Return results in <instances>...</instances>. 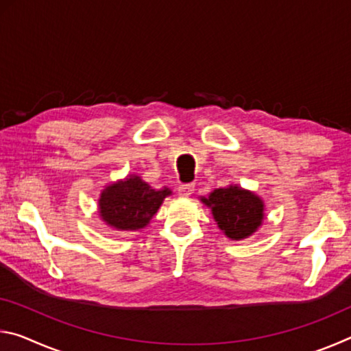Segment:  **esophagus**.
<instances>
[{
	"instance_id": "esophagus-1",
	"label": "esophagus",
	"mask_w": 351,
	"mask_h": 351,
	"mask_svg": "<svg viewBox=\"0 0 351 351\" xmlns=\"http://www.w3.org/2000/svg\"><path fill=\"white\" fill-rule=\"evenodd\" d=\"M195 186L193 184H181L180 187H178V193L181 195V197H190V195L193 193Z\"/></svg>"
}]
</instances>
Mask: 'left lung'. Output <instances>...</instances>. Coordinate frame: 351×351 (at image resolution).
<instances>
[{"label":"left lung","instance_id":"left-lung-1","mask_svg":"<svg viewBox=\"0 0 351 351\" xmlns=\"http://www.w3.org/2000/svg\"><path fill=\"white\" fill-rule=\"evenodd\" d=\"M201 201L210 207L218 228L230 240L247 239L263 223V199L239 186L215 189Z\"/></svg>","mask_w":351,"mask_h":351}]
</instances>
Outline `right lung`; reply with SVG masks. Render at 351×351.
I'll use <instances>...</instances> for the list:
<instances>
[{"label": "right lung", "instance_id": "obj_1", "mask_svg": "<svg viewBox=\"0 0 351 351\" xmlns=\"http://www.w3.org/2000/svg\"><path fill=\"white\" fill-rule=\"evenodd\" d=\"M169 195L170 189H153L141 176L130 175L102 190L99 215L116 230L144 229Z\"/></svg>", "mask_w": 351, "mask_h": 351}]
</instances>
